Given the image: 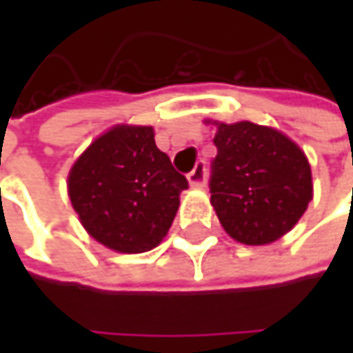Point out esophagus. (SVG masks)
Segmentation results:
<instances>
[{
	"instance_id": "34e87169",
	"label": "esophagus",
	"mask_w": 353,
	"mask_h": 353,
	"mask_svg": "<svg viewBox=\"0 0 353 353\" xmlns=\"http://www.w3.org/2000/svg\"><path fill=\"white\" fill-rule=\"evenodd\" d=\"M188 183L192 188H204L206 183V170H204V163H198L190 174H188Z\"/></svg>"
}]
</instances>
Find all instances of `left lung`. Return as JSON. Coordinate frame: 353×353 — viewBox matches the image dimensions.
Instances as JSON below:
<instances>
[{
	"label": "left lung",
	"instance_id": "left-lung-1",
	"mask_svg": "<svg viewBox=\"0 0 353 353\" xmlns=\"http://www.w3.org/2000/svg\"><path fill=\"white\" fill-rule=\"evenodd\" d=\"M216 126L210 204L225 233L245 245H270L301 221L313 200L305 151L282 130L241 122Z\"/></svg>",
	"mask_w": 353,
	"mask_h": 353
}]
</instances>
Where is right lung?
<instances>
[{
  "label": "right lung",
  "instance_id": "1",
  "mask_svg": "<svg viewBox=\"0 0 353 353\" xmlns=\"http://www.w3.org/2000/svg\"><path fill=\"white\" fill-rule=\"evenodd\" d=\"M188 179L157 149L153 126L114 124L75 159L67 194L79 223L118 253H143L168 235Z\"/></svg>",
  "mask_w": 353,
  "mask_h": 353
}]
</instances>
